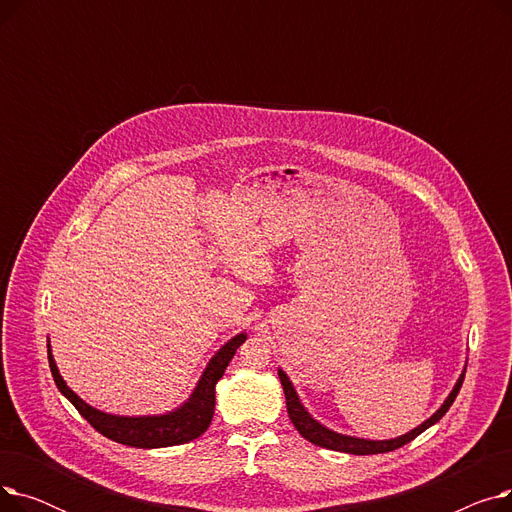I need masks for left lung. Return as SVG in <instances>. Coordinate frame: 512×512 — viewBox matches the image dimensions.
Here are the masks:
<instances>
[{"label": "left lung", "instance_id": "left-lung-1", "mask_svg": "<svg viewBox=\"0 0 512 512\" xmlns=\"http://www.w3.org/2000/svg\"><path fill=\"white\" fill-rule=\"evenodd\" d=\"M280 375V382H282V388H284V394H286V409H288V417L290 421L294 423V427L299 429V434L309 440L311 444H317L321 448H330V450H338V452H348V454H380V452H390V450H396L400 446L409 444L411 440H415L421 432H425V429L429 425L438 423L446 411L450 409V405L454 402L456 394H459L461 386H463V380H465V373L459 378V382H456L454 390L450 392V396L446 398L444 405L440 407L438 413H434L432 417H429L425 423H421L419 427H415L413 432L400 436V438H394V440H363V438H351V436H342V434H336L332 432V429L324 427L321 423H317L301 405V400L297 396V392H294L290 380L286 378V373L280 369L278 371Z\"/></svg>", "mask_w": 512, "mask_h": 512}]
</instances>
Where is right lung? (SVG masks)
<instances>
[{
  "label": "right lung",
  "mask_w": 512,
  "mask_h": 512,
  "mask_svg": "<svg viewBox=\"0 0 512 512\" xmlns=\"http://www.w3.org/2000/svg\"><path fill=\"white\" fill-rule=\"evenodd\" d=\"M245 340V334H238L230 342H226L218 351V355L209 361L203 378L199 380L193 396L188 398V402H184V407L161 417H116L89 407L83 398H78L66 386L56 367V361L51 357V351H47V359L53 382H56L60 392L101 436L134 448H164L191 442L199 438L209 427L215 409V384H218V380L224 375L228 363L236 353V348Z\"/></svg>",
  "instance_id": "1"
}]
</instances>
